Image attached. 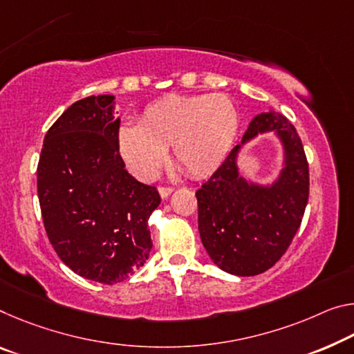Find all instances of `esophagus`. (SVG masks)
Instances as JSON below:
<instances>
[{
  "mask_svg": "<svg viewBox=\"0 0 354 354\" xmlns=\"http://www.w3.org/2000/svg\"><path fill=\"white\" fill-rule=\"evenodd\" d=\"M173 190H175L173 187H159V195L162 198H167L168 195L173 192Z\"/></svg>",
  "mask_w": 354,
  "mask_h": 354,
  "instance_id": "esophagus-1",
  "label": "esophagus"
}]
</instances>
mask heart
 Returning a JSON list of instances; mask_svg holds the SVG:
<instances>
[{
	"label": "heart",
	"mask_w": 354,
	"mask_h": 354,
	"mask_svg": "<svg viewBox=\"0 0 354 354\" xmlns=\"http://www.w3.org/2000/svg\"><path fill=\"white\" fill-rule=\"evenodd\" d=\"M238 127V109L225 94L168 96L147 106L140 126L120 127L118 151L140 181L157 176L170 147L189 176L206 178L227 159Z\"/></svg>",
	"instance_id": "heart-1"
}]
</instances>
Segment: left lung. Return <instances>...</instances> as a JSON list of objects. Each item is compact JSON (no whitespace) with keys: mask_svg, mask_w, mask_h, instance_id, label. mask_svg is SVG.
Masks as SVG:
<instances>
[{"mask_svg":"<svg viewBox=\"0 0 354 354\" xmlns=\"http://www.w3.org/2000/svg\"><path fill=\"white\" fill-rule=\"evenodd\" d=\"M261 133H272L283 147V167L266 185L241 176L237 164L240 149ZM195 195L200 238L212 263L241 277L268 271L287 252L308 200V165L295 126L274 110L257 115Z\"/></svg>","mask_w":354,"mask_h":354,"instance_id":"obj_1","label":"left lung"}]
</instances>
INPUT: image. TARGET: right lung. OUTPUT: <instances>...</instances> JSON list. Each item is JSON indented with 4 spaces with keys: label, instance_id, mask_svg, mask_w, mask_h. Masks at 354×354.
Returning <instances> with one entry per match:
<instances>
[{
    "label": "right lung",
    "instance_id": "right-lung-1",
    "mask_svg": "<svg viewBox=\"0 0 354 354\" xmlns=\"http://www.w3.org/2000/svg\"><path fill=\"white\" fill-rule=\"evenodd\" d=\"M115 96L72 104L48 129L37 165L47 236L78 276L113 285L147 263L156 187L137 181L118 151Z\"/></svg>",
    "mask_w": 354,
    "mask_h": 354
}]
</instances>
